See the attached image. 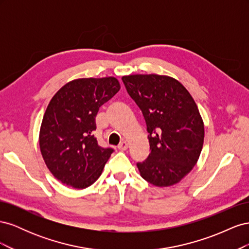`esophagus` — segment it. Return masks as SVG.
<instances>
[{
	"mask_svg": "<svg viewBox=\"0 0 249 249\" xmlns=\"http://www.w3.org/2000/svg\"><path fill=\"white\" fill-rule=\"evenodd\" d=\"M127 147H129V144H127V142L125 140H124L123 142H120L119 145H118L119 150H125Z\"/></svg>",
	"mask_w": 249,
	"mask_h": 249,
	"instance_id": "esophagus-1",
	"label": "esophagus"
}]
</instances>
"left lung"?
I'll list each match as a JSON object with an SVG mask.
<instances>
[{
	"mask_svg": "<svg viewBox=\"0 0 249 249\" xmlns=\"http://www.w3.org/2000/svg\"><path fill=\"white\" fill-rule=\"evenodd\" d=\"M123 82L142 111L150 153L137 163L140 176L157 187H169L189 173L200 156L205 125L182 83L160 74H130Z\"/></svg>",
	"mask_w": 249,
	"mask_h": 249,
	"instance_id": "obj_1",
	"label": "left lung"
}]
</instances>
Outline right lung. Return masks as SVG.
Here are the masks:
<instances>
[{
  "instance_id": "1",
  "label": "right lung",
  "mask_w": 249,
  "mask_h": 249,
  "mask_svg": "<svg viewBox=\"0 0 249 249\" xmlns=\"http://www.w3.org/2000/svg\"><path fill=\"white\" fill-rule=\"evenodd\" d=\"M119 89L114 77L82 78L66 83L52 97L39 146L47 167L61 183L85 189L102 175L113 149L101 147L92 135L95 116Z\"/></svg>"
}]
</instances>
